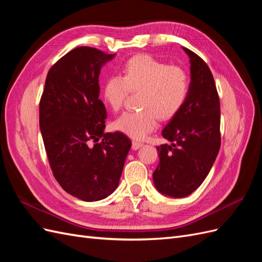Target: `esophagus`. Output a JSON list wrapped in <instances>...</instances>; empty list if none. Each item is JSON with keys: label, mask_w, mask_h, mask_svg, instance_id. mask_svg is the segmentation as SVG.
Instances as JSON below:
<instances>
[{"label": "esophagus", "mask_w": 262, "mask_h": 262, "mask_svg": "<svg viewBox=\"0 0 262 262\" xmlns=\"http://www.w3.org/2000/svg\"><path fill=\"white\" fill-rule=\"evenodd\" d=\"M142 146H143V143H141V142H139V141L132 142V149H139Z\"/></svg>", "instance_id": "obj_1"}]
</instances>
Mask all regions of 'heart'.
Masks as SVG:
<instances>
[{
	"instance_id": "heart-1",
	"label": "heart",
	"mask_w": 262,
	"mask_h": 262,
	"mask_svg": "<svg viewBox=\"0 0 262 262\" xmlns=\"http://www.w3.org/2000/svg\"><path fill=\"white\" fill-rule=\"evenodd\" d=\"M130 92L139 94V110L124 113L115 121V128L132 139L142 140L153 132L158 118L167 120L184 106L189 92V75L179 66H167L150 55L131 58L123 76L113 75L104 84V99L119 112Z\"/></svg>"
}]
</instances>
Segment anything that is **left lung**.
<instances>
[{
  "instance_id": "left-lung-1",
  "label": "left lung",
  "mask_w": 262,
  "mask_h": 262,
  "mask_svg": "<svg viewBox=\"0 0 262 262\" xmlns=\"http://www.w3.org/2000/svg\"><path fill=\"white\" fill-rule=\"evenodd\" d=\"M184 50L191 64L188 96L162 132L171 145L157 146L160 164L153 172L156 189L172 198L187 196L202 184L221 146L220 98L212 72L199 55Z\"/></svg>"
}]
</instances>
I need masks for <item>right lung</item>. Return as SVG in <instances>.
Here are the masks:
<instances>
[{
	"label": "right lung",
	"mask_w": 262,
	"mask_h": 262,
	"mask_svg": "<svg viewBox=\"0 0 262 262\" xmlns=\"http://www.w3.org/2000/svg\"><path fill=\"white\" fill-rule=\"evenodd\" d=\"M115 54L77 47L47 74L39 125L54 178L70 194L98 201L119 185L130 139L105 133L107 113L99 99L100 69Z\"/></svg>",
	"instance_id": "right-lung-1"
}]
</instances>
